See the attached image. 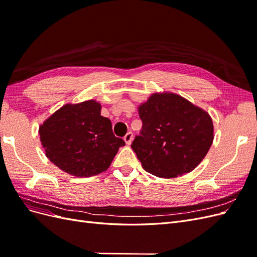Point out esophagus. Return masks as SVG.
<instances>
[{"label": "esophagus", "instance_id": "34e87169", "mask_svg": "<svg viewBox=\"0 0 257 257\" xmlns=\"http://www.w3.org/2000/svg\"><path fill=\"white\" fill-rule=\"evenodd\" d=\"M124 142H125V144L126 145H131L132 144V142H133V134L131 133V132H128V133L124 136Z\"/></svg>", "mask_w": 257, "mask_h": 257}]
</instances>
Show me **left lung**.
<instances>
[{
	"instance_id": "obj_1",
	"label": "left lung",
	"mask_w": 257,
	"mask_h": 257,
	"mask_svg": "<svg viewBox=\"0 0 257 257\" xmlns=\"http://www.w3.org/2000/svg\"><path fill=\"white\" fill-rule=\"evenodd\" d=\"M141 135L132 149L146 172L160 178H176L195 169L214 138L210 114L172 92L153 93L138 106Z\"/></svg>"
}]
</instances>
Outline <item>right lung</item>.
I'll return each mask as SVG.
<instances>
[{"mask_svg": "<svg viewBox=\"0 0 257 257\" xmlns=\"http://www.w3.org/2000/svg\"><path fill=\"white\" fill-rule=\"evenodd\" d=\"M94 99L65 104L38 128L46 157L75 177H92L110 166L119 148L125 145L112 133L111 122L100 115Z\"/></svg>", "mask_w": 257, "mask_h": 257, "instance_id": "obj_1", "label": "right lung"}]
</instances>
